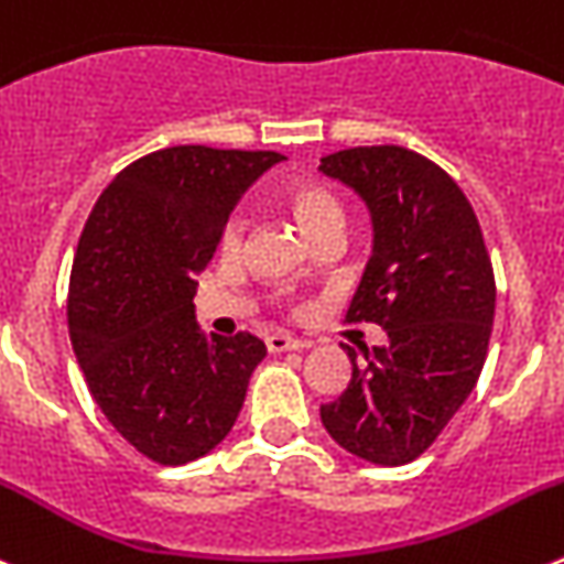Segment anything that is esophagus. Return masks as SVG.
<instances>
[{
  "mask_svg": "<svg viewBox=\"0 0 564 564\" xmlns=\"http://www.w3.org/2000/svg\"><path fill=\"white\" fill-rule=\"evenodd\" d=\"M267 348H270L272 354L301 351V348H312V343H308V339L292 337V334H286V332H275V334H270V337H267Z\"/></svg>",
  "mask_w": 564,
  "mask_h": 564,
  "instance_id": "34e87169",
  "label": "esophagus"
}]
</instances>
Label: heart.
Returning <instances> with one entry per match:
<instances>
[{"label":"heart","instance_id":"heart-1","mask_svg":"<svg viewBox=\"0 0 564 564\" xmlns=\"http://www.w3.org/2000/svg\"><path fill=\"white\" fill-rule=\"evenodd\" d=\"M286 205L289 210H292L294 219H297V225H301V230L306 232L308 241H312L317 232L326 230V227H343V207H339L337 196H334L326 185H319V182L303 180L289 185ZM241 232H245L241 219L227 221L225 236H221V247H225V250H238V245H241Z\"/></svg>","mask_w":564,"mask_h":564}]
</instances>
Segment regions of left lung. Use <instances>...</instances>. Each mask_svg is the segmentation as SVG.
<instances>
[{"label":"left lung","mask_w":564,"mask_h":564,"mask_svg":"<svg viewBox=\"0 0 564 564\" xmlns=\"http://www.w3.org/2000/svg\"><path fill=\"white\" fill-rule=\"evenodd\" d=\"M319 171L368 205L373 256L345 319L377 323L388 343L343 345L351 382L319 408L343 449L379 466L419 458L471 393L489 351L495 272L478 216L455 180L402 145H359Z\"/></svg>","instance_id":"1"}]
</instances>
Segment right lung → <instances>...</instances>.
<instances>
[{
  "instance_id": "1",
  "label": "right lung",
  "mask_w": 564,
  "mask_h": 564,
  "mask_svg": "<svg viewBox=\"0 0 564 564\" xmlns=\"http://www.w3.org/2000/svg\"><path fill=\"white\" fill-rule=\"evenodd\" d=\"M283 156L174 145L126 165L95 202L69 275L73 351L95 404L162 466L207 455L245 404L267 345L196 323V281L232 207Z\"/></svg>"
}]
</instances>
